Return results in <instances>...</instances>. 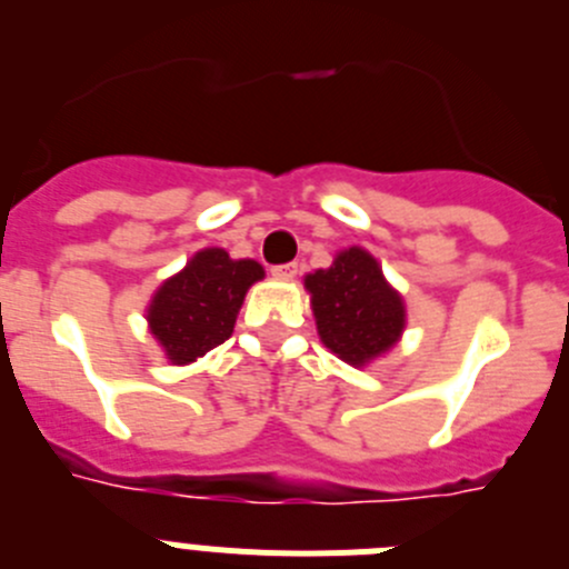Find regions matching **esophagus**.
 Instances as JSON below:
<instances>
[{"instance_id":"obj_1","label":"esophagus","mask_w":569,"mask_h":569,"mask_svg":"<svg viewBox=\"0 0 569 569\" xmlns=\"http://www.w3.org/2000/svg\"><path fill=\"white\" fill-rule=\"evenodd\" d=\"M270 273L276 276V279H296L299 276V261H288V264H273V270Z\"/></svg>"}]
</instances>
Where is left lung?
<instances>
[{"mask_svg":"<svg viewBox=\"0 0 569 569\" xmlns=\"http://www.w3.org/2000/svg\"><path fill=\"white\" fill-rule=\"evenodd\" d=\"M313 296L321 341L347 365H367L396 345L405 330V305L381 276L379 261L361 248L336 256L328 270L305 279Z\"/></svg>","mask_w":569,"mask_h":569,"instance_id":"left-lung-1","label":"left lung"}]
</instances>
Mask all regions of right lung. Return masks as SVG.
<instances>
[{
	"label": "right lung",
	"instance_id": "add662e5",
	"mask_svg": "<svg viewBox=\"0 0 569 569\" xmlns=\"http://www.w3.org/2000/svg\"><path fill=\"white\" fill-rule=\"evenodd\" d=\"M261 276V264L233 261L222 248L196 253L182 273L156 290L148 308L150 333L176 365L199 359L230 339L244 293Z\"/></svg>",
	"mask_w": 569,
	"mask_h": 569
}]
</instances>
